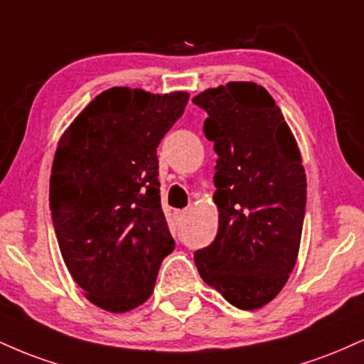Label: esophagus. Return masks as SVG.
Here are the masks:
<instances>
[{
  "label": "esophagus",
  "mask_w": 364,
  "mask_h": 364,
  "mask_svg": "<svg viewBox=\"0 0 364 364\" xmlns=\"http://www.w3.org/2000/svg\"><path fill=\"white\" fill-rule=\"evenodd\" d=\"M186 214H188V210H185V208H183V210H176V220H179V223H181V220H185V217H186Z\"/></svg>",
  "instance_id": "34e87169"
}]
</instances>
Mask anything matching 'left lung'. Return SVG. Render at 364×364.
<instances>
[{
	"instance_id": "1",
	"label": "left lung",
	"mask_w": 364,
	"mask_h": 364,
	"mask_svg": "<svg viewBox=\"0 0 364 364\" xmlns=\"http://www.w3.org/2000/svg\"><path fill=\"white\" fill-rule=\"evenodd\" d=\"M193 102L208 114L203 133L219 156V229L196 250L195 265L225 301L257 310L281 292L298 258L306 208L298 144L269 92L253 82L208 89Z\"/></svg>"
}]
</instances>
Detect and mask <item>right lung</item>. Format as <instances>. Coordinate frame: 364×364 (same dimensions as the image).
Listing matches in <instances>:
<instances>
[{
    "mask_svg": "<svg viewBox=\"0 0 364 364\" xmlns=\"http://www.w3.org/2000/svg\"><path fill=\"white\" fill-rule=\"evenodd\" d=\"M188 97L112 87L58 144L49 181L58 245L85 298L106 311L147 301L174 250L161 207L157 147Z\"/></svg>",
    "mask_w": 364,
    "mask_h": 364,
    "instance_id": "obj_1",
    "label": "right lung"
}]
</instances>
